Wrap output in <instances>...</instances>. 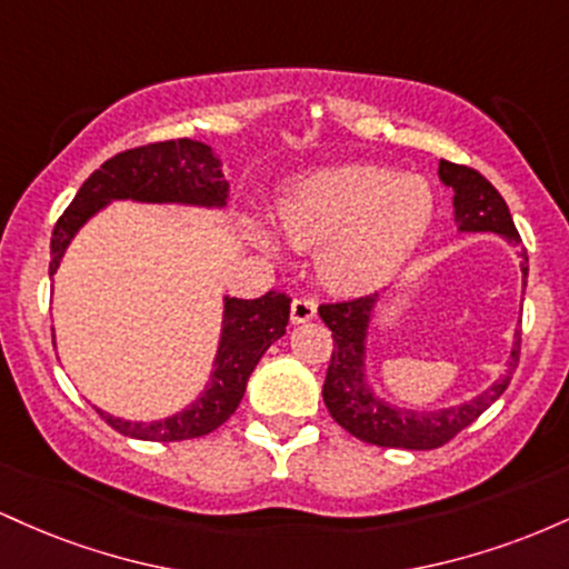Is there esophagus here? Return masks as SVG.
<instances>
[{
    "label": "esophagus",
    "instance_id": "34e87169",
    "mask_svg": "<svg viewBox=\"0 0 569 569\" xmlns=\"http://www.w3.org/2000/svg\"><path fill=\"white\" fill-rule=\"evenodd\" d=\"M316 299L310 297H297L291 302V321L293 323H305V321H312L316 318Z\"/></svg>",
    "mask_w": 569,
    "mask_h": 569
}]
</instances>
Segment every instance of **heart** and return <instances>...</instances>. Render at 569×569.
<instances>
[{
    "instance_id": "obj_1",
    "label": "heart",
    "mask_w": 569,
    "mask_h": 569,
    "mask_svg": "<svg viewBox=\"0 0 569 569\" xmlns=\"http://www.w3.org/2000/svg\"><path fill=\"white\" fill-rule=\"evenodd\" d=\"M433 189L380 166H337L293 181L278 230L318 249V272L337 291H369L401 270L433 224Z\"/></svg>"
}]
</instances>
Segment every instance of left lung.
Returning <instances> with one entry per match:
<instances>
[{"label": "left lung", "mask_w": 569, "mask_h": 569, "mask_svg": "<svg viewBox=\"0 0 569 569\" xmlns=\"http://www.w3.org/2000/svg\"><path fill=\"white\" fill-rule=\"evenodd\" d=\"M439 176L443 184L455 189V219L462 232H498L508 243L521 248V238L516 232L506 200L485 176L476 168L447 160H441ZM521 257H525V248H521ZM521 267H525L527 276V264ZM375 302L377 293H363V297L323 302L318 307V316L323 318V323L331 329V339H335L323 382L326 409L350 436L375 443V447L439 449L447 441H452L462 428L471 426L481 411L489 409V403H495L506 393L513 369L519 367L521 331H516L506 375L479 398L455 409L409 411L375 398L363 382V339H367Z\"/></svg>", "instance_id": "1"}]
</instances>
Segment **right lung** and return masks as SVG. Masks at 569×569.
I'll use <instances>...</instances> for the list:
<instances>
[{"mask_svg": "<svg viewBox=\"0 0 569 569\" xmlns=\"http://www.w3.org/2000/svg\"><path fill=\"white\" fill-rule=\"evenodd\" d=\"M126 198L141 202L224 206L227 181L211 147L200 141H158L114 154L88 176L67 211L56 221L50 238V276L58 270L69 240L84 221L109 200ZM289 310L291 297L276 289L259 299H227L217 369L206 393L192 407L158 422H128L101 409L98 415L117 433L141 441H184L211 433L238 409L248 377L257 369L264 350L286 335Z\"/></svg>", "mask_w": 569, "mask_h": 569, "instance_id": "1", "label": "right lung"}]
</instances>
